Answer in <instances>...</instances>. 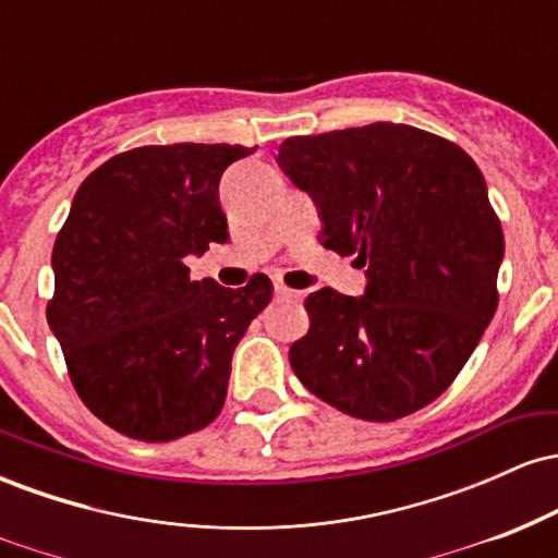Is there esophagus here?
<instances>
[{"mask_svg": "<svg viewBox=\"0 0 558 558\" xmlns=\"http://www.w3.org/2000/svg\"><path fill=\"white\" fill-rule=\"evenodd\" d=\"M275 296H278V299H301L296 291H291V288H286L283 283H275Z\"/></svg>", "mask_w": 558, "mask_h": 558, "instance_id": "34e87169", "label": "esophagus"}]
</instances>
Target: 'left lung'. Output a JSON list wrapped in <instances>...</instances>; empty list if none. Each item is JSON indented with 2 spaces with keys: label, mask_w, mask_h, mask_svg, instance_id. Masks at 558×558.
<instances>
[{
  "label": "left lung",
  "mask_w": 558,
  "mask_h": 558,
  "mask_svg": "<svg viewBox=\"0 0 558 558\" xmlns=\"http://www.w3.org/2000/svg\"><path fill=\"white\" fill-rule=\"evenodd\" d=\"M280 170L317 204L325 248L367 267L364 296L319 288L288 351L317 399L390 422L438 399L498 306L504 230L475 159L412 125L293 136Z\"/></svg>",
  "instance_id": "obj_1"
}]
</instances>
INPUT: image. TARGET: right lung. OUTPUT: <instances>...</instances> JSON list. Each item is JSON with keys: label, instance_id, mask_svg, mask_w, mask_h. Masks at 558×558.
Returning a JSON list of instances; mask_svg holds the SVG:
<instances>
[{"label": "right lung", "instance_id": "obj_1", "mask_svg": "<svg viewBox=\"0 0 558 558\" xmlns=\"http://www.w3.org/2000/svg\"><path fill=\"white\" fill-rule=\"evenodd\" d=\"M254 149L138 146L75 191L47 319L81 401L128 438L165 444L207 427L226 403L235 345L270 304L267 275L230 291L185 267L228 241L220 178Z\"/></svg>", "mask_w": 558, "mask_h": 558}]
</instances>
